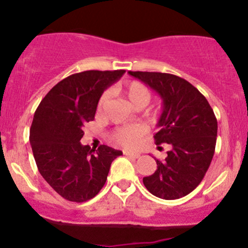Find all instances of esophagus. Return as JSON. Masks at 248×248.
<instances>
[{
    "mask_svg": "<svg viewBox=\"0 0 248 248\" xmlns=\"http://www.w3.org/2000/svg\"><path fill=\"white\" fill-rule=\"evenodd\" d=\"M124 154L126 156H128V157H132V158H139L141 156L139 153H132V152H124Z\"/></svg>",
    "mask_w": 248,
    "mask_h": 248,
    "instance_id": "1",
    "label": "esophagus"
}]
</instances>
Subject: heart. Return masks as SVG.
Masks as SVG:
<instances>
[{
  "mask_svg": "<svg viewBox=\"0 0 248 248\" xmlns=\"http://www.w3.org/2000/svg\"><path fill=\"white\" fill-rule=\"evenodd\" d=\"M119 91L136 108L147 106L148 102L152 99V92H150L149 88L143 82L138 80L126 82L124 86L120 87ZM108 98H109L108 91L102 93L98 101V110L104 109L108 101ZM144 132H146V129L140 124H130V126L120 127L112 133V140L124 148H134L139 143Z\"/></svg>",
  "mask_w": 248,
  "mask_h": 248,
  "instance_id": "b5f03b06",
  "label": "heart"
}]
</instances>
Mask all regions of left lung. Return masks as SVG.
<instances>
[{
	"label": "left lung",
	"instance_id": "obj_1",
	"mask_svg": "<svg viewBox=\"0 0 248 248\" xmlns=\"http://www.w3.org/2000/svg\"><path fill=\"white\" fill-rule=\"evenodd\" d=\"M130 76L156 91L163 100L154 135L156 144L171 149L166 160H156L157 169L143 177L150 193L162 199H178L199 186L211 163L218 124L206 98L193 85L170 73L129 71Z\"/></svg>",
	"mask_w": 248,
	"mask_h": 248
}]
</instances>
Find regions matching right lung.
Segmentation results:
<instances>
[{
  "mask_svg": "<svg viewBox=\"0 0 248 248\" xmlns=\"http://www.w3.org/2000/svg\"><path fill=\"white\" fill-rule=\"evenodd\" d=\"M126 72L84 71L62 79L37 107L30 128V144L38 171L55 191L82 203L99 193L120 150L102 144L91 149L80 143L82 127L94 120L104 91Z\"/></svg>",
  "mask_w": 248,
  "mask_h": 248,
  "instance_id": "obj_1",
  "label": "right lung"
}]
</instances>
